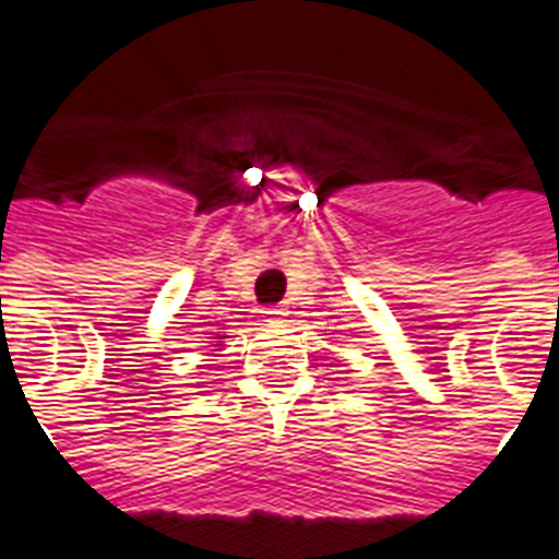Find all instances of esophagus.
I'll list each match as a JSON object with an SVG mask.
<instances>
[{
  "instance_id": "esophagus-1",
  "label": "esophagus",
  "mask_w": 559,
  "mask_h": 559,
  "mask_svg": "<svg viewBox=\"0 0 559 559\" xmlns=\"http://www.w3.org/2000/svg\"><path fill=\"white\" fill-rule=\"evenodd\" d=\"M263 317L270 319V322H275V319L287 317V308H284V305H272V308L263 310Z\"/></svg>"
}]
</instances>
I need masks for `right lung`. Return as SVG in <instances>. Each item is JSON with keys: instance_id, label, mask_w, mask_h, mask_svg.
<instances>
[{"instance_id": "add662e5", "label": "right lung", "mask_w": 559, "mask_h": 559, "mask_svg": "<svg viewBox=\"0 0 559 559\" xmlns=\"http://www.w3.org/2000/svg\"><path fill=\"white\" fill-rule=\"evenodd\" d=\"M213 340H225V336H219V334H216V336H213ZM213 352H219V348H213Z\"/></svg>"}]
</instances>
